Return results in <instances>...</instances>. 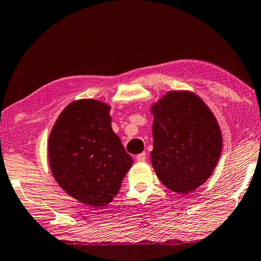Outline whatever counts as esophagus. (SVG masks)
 Listing matches in <instances>:
<instances>
[{"label":"esophagus","mask_w":261,"mask_h":261,"mask_svg":"<svg viewBox=\"0 0 261 261\" xmlns=\"http://www.w3.org/2000/svg\"><path fill=\"white\" fill-rule=\"evenodd\" d=\"M146 153H141V154H139V155H136V161L138 162H144L146 161Z\"/></svg>","instance_id":"1"}]
</instances>
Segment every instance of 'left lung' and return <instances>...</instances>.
Segmentation results:
<instances>
[{
	"label": "left lung",
	"instance_id": "8db88e82",
	"mask_svg": "<svg viewBox=\"0 0 261 261\" xmlns=\"http://www.w3.org/2000/svg\"><path fill=\"white\" fill-rule=\"evenodd\" d=\"M150 112L156 176L176 194H189L207 181L219 161L223 136L217 119L197 94L184 90L167 92Z\"/></svg>",
	"mask_w": 261,
	"mask_h": 261
}]
</instances>
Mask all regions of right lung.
Segmentation results:
<instances>
[{"mask_svg": "<svg viewBox=\"0 0 261 261\" xmlns=\"http://www.w3.org/2000/svg\"><path fill=\"white\" fill-rule=\"evenodd\" d=\"M111 106L95 99L70 102L47 140V158L58 186L93 207L113 200L133 164L112 129Z\"/></svg>", "mask_w": 261, "mask_h": 261, "instance_id": "right-lung-1", "label": "right lung"}]
</instances>
